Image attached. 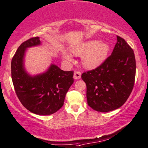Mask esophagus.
<instances>
[{"mask_svg": "<svg viewBox=\"0 0 148 148\" xmlns=\"http://www.w3.org/2000/svg\"><path fill=\"white\" fill-rule=\"evenodd\" d=\"M80 77H81V73L80 72H75L74 74V78L75 80H78L80 79Z\"/></svg>", "mask_w": 148, "mask_h": 148, "instance_id": "esophagus-1", "label": "esophagus"}]
</instances>
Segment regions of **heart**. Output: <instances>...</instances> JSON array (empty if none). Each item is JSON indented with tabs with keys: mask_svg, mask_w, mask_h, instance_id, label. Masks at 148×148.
Instances as JSON below:
<instances>
[{
	"mask_svg": "<svg viewBox=\"0 0 148 148\" xmlns=\"http://www.w3.org/2000/svg\"><path fill=\"white\" fill-rule=\"evenodd\" d=\"M74 55L82 56L81 62L83 67L92 70L100 66L107 58L110 52V46L107 43L98 40H89L80 43L71 48ZM63 59L68 63L73 61V59L68 52H62Z\"/></svg>",
	"mask_w": 148,
	"mask_h": 148,
	"instance_id": "heart-1",
	"label": "heart"
}]
</instances>
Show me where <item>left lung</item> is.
<instances>
[{"label": "left lung", "mask_w": 148, "mask_h": 148, "mask_svg": "<svg viewBox=\"0 0 148 148\" xmlns=\"http://www.w3.org/2000/svg\"><path fill=\"white\" fill-rule=\"evenodd\" d=\"M135 72L133 50L117 36L111 55L98 68L82 74L87 85L88 105L103 113L121 107L133 89Z\"/></svg>", "instance_id": "left-lung-1"}]
</instances>
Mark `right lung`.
I'll use <instances>...</instances> for the list:
<instances>
[{
	"label": "right lung",
	"mask_w": 148,
	"mask_h": 148,
	"mask_svg": "<svg viewBox=\"0 0 148 148\" xmlns=\"http://www.w3.org/2000/svg\"><path fill=\"white\" fill-rule=\"evenodd\" d=\"M33 37L19 46L12 61V78L17 96L24 107L39 115H49L60 109L74 83V72L61 70L52 62L45 72L31 75L26 70L25 55L29 48L40 46Z\"/></svg>",
	"instance_id": "right-lung-1"
}]
</instances>
